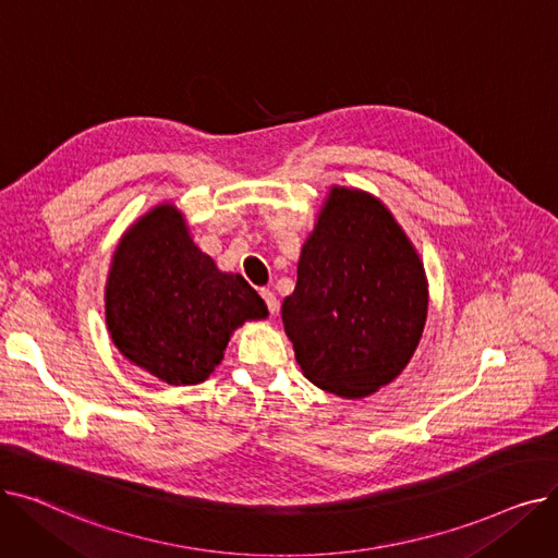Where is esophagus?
I'll return each instance as SVG.
<instances>
[{"mask_svg":"<svg viewBox=\"0 0 558 558\" xmlns=\"http://www.w3.org/2000/svg\"><path fill=\"white\" fill-rule=\"evenodd\" d=\"M259 294H262V299H264V303H267V310L274 314L276 310H278V299H276V294H274V291L271 289H262L259 291Z\"/></svg>","mask_w":558,"mask_h":558,"instance_id":"34e87169","label":"esophagus"}]
</instances>
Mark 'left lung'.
Returning a JSON list of instances; mask_svg holds the SVG:
<instances>
[{"mask_svg": "<svg viewBox=\"0 0 558 558\" xmlns=\"http://www.w3.org/2000/svg\"><path fill=\"white\" fill-rule=\"evenodd\" d=\"M427 318V278L387 205L335 185L282 301L296 362L318 389L366 398L402 373Z\"/></svg>", "mask_w": 558, "mask_h": 558, "instance_id": "left-lung-1", "label": "left lung"}]
</instances>
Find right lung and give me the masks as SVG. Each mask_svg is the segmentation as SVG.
<instances>
[{
	"label": "right lung",
	"mask_w": 558,
	"mask_h": 558,
	"mask_svg": "<svg viewBox=\"0 0 558 558\" xmlns=\"http://www.w3.org/2000/svg\"><path fill=\"white\" fill-rule=\"evenodd\" d=\"M267 305L240 276L223 274L190 238L175 205L140 217L120 240L106 282V326L135 366L167 385H198L223 360L244 320Z\"/></svg>",
	"instance_id": "obj_1"
}]
</instances>
